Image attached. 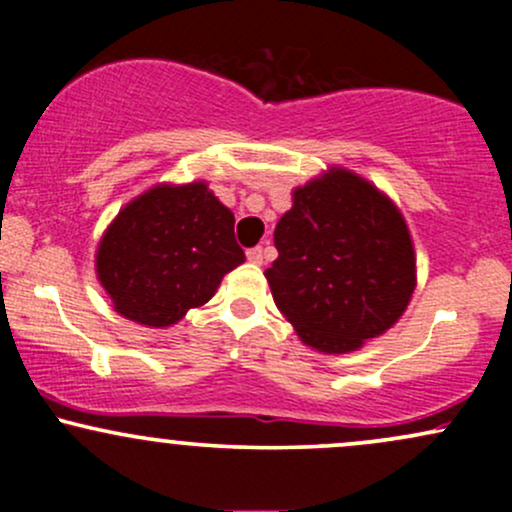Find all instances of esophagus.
Returning <instances> with one entry per match:
<instances>
[{
  "mask_svg": "<svg viewBox=\"0 0 512 512\" xmlns=\"http://www.w3.org/2000/svg\"><path fill=\"white\" fill-rule=\"evenodd\" d=\"M245 255H248V262L262 264V248H260V245H257V248H250L248 252H245Z\"/></svg>",
  "mask_w": 512,
  "mask_h": 512,
  "instance_id": "34e87169",
  "label": "esophagus"
}]
</instances>
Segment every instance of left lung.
<instances>
[{
    "mask_svg": "<svg viewBox=\"0 0 512 512\" xmlns=\"http://www.w3.org/2000/svg\"><path fill=\"white\" fill-rule=\"evenodd\" d=\"M279 257L264 272L276 308L308 346L356 351L399 320L416 284L407 223L395 204L349 170L293 192L274 228Z\"/></svg>",
    "mask_w": 512,
    "mask_h": 512,
    "instance_id": "obj_1",
    "label": "left lung"
}]
</instances>
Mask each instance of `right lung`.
Masks as SVG:
<instances>
[{
	"instance_id": "1",
	"label": "right lung",
	"mask_w": 512,
	"mask_h": 512,
	"mask_svg": "<svg viewBox=\"0 0 512 512\" xmlns=\"http://www.w3.org/2000/svg\"><path fill=\"white\" fill-rule=\"evenodd\" d=\"M231 209L204 182L161 185L129 202L96 255L98 279L115 310L146 327L175 325L245 262Z\"/></svg>"
}]
</instances>
